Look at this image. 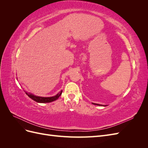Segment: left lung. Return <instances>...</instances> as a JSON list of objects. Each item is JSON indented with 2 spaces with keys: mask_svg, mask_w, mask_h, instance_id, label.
<instances>
[{
  "mask_svg": "<svg viewBox=\"0 0 148 148\" xmlns=\"http://www.w3.org/2000/svg\"><path fill=\"white\" fill-rule=\"evenodd\" d=\"M92 104H95V105H97V106H107V105H101V104H96V103H92Z\"/></svg>",
  "mask_w": 148,
  "mask_h": 148,
  "instance_id": "1",
  "label": "left lung"
}]
</instances>
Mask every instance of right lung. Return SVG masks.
I'll return each mask as SVG.
<instances>
[{
  "label": "right lung",
  "instance_id": "add662e5",
  "mask_svg": "<svg viewBox=\"0 0 148 148\" xmlns=\"http://www.w3.org/2000/svg\"><path fill=\"white\" fill-rule=\"evenodd\" d=\"M25 93L31 99H32L34 101L39 102V103H47V102H51L52 101H54L57 100L58 98L60 97V96L62 95V90H61L59 93L57 94V95L54 96L52 97H41V96H38L33 95L32 93L28 92L27 91H25Z\"/></svg>",
  "mask_w": 148,
  "mask_h": 148
}]
</instances>
